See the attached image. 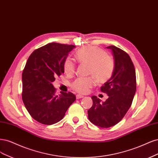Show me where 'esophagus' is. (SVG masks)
Segmentation results:
<instances>
[{"label": "esophagus", "mask_w": 158, "mask_h": 158, "mask_svg": "<svg viewBox=\"0 0 158 158\" xmlns=\"http://www.w3.org/2000/svg\"><path fill=\"white\" fill-rule=\"evenodd\" d=\"M83 98V96L80 95V94L76 95V98H77V99H79V98Z\"/></svg>", "instance_id": "34e87169"}]
</instances>
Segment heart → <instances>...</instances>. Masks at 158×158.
I'll list each match as a JSON object with an SVG mask.
<instances>
[{
	"mask_svg": "<svg viewBox=\"0 0 158 158\" xmlns=\"http://www.w3.org/2000/svg\"><path fill=\"white\" fill-rule=\"evenodd\" d=\"M75 58L81 64L89 65L88 73L92 75L87 77H79L74 81L72 88L79 93L86 94L96 84V79L100 83L107 82L111 77L114 69V60L104 50L94 46H89L78 50ZM65 74L72 75L75 71L74 61L66 58L64 64Z\"/></svg>",
	"mask_w": 158,
	"mask_h": 158,
	"instance_id": "1",
	"label": "heart"
}]
</instances>
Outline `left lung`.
<instances>
[{
    "instance_id": "left-lung-1",
    "label": "left lung",
    "mask_w": 158,
    "mask_h": 158,
    "mask_svg": "<svg viewBox=\"0 0 158 158\" xmlns=\"http://www.w3.org/2000/svg\"><path fill=\"white\" fill-rule=\"evenodd\" d=\"M106 48L112 52L115 63L111 78L100 88L108 98L101 102L93 96V104L88 110L91 123L102 128L114 126L123 118L132 104L136 86L135 66L129 54L115 46Z\"/></svg>"
}]
</instances>
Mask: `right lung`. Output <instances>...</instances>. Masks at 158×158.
Returning <instances> with one entry per match:
<instances>
[{
  "label": "right lung",
  "mask_w": 158,
  "mask_h": 158,
  "mask_svg": "<svg viewBox=\"0 0 158 158\" xmlns=\"http://www.w3.org/2000/svg\"><path fill=\"white\" fill-rule=\"evenodd\" d=\"M74 45L52 43L29 56L22 73V100L29 114L39 123L52 125L62 119L76 100L72 93L56 94L52 83L64 73V64Z\"/></svg>",
  "instance_id": "add662e5"
}]
</instances>
